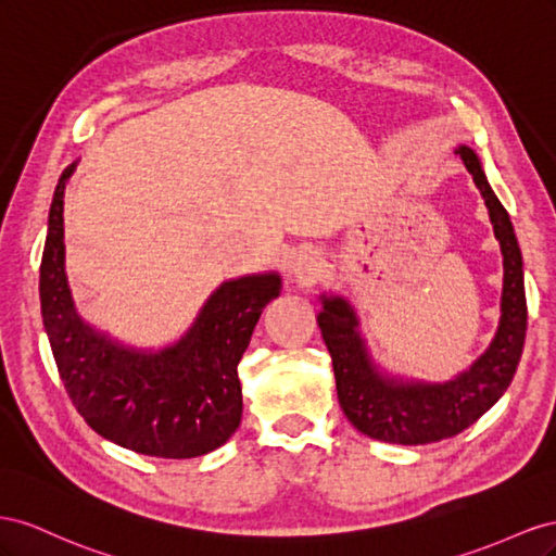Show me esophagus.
<instances>
[{
    "label": "esophagus",
    "mask_w": 556,
    "mask_h": 556,
    "mask_svg": "<svg viewBox=\"0 0 556 556\" xmlns=\"http://www.w3.org/2000/svg\"><path fill=\"white\" fill-rule=\"evenodd\" d=\"M283 267H287L289 275H293L298 281H312L316 277V267H319V263H316L314 251L293 249L287 261H283Z\"/></svg>",
    "instance_id": "obj_1"
}]
</instances>
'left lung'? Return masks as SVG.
I'll use <instances>...</instances> for the list:
<instances>
[{
  "mask_svg": "<svg viewBox=\"0 0 556 556\" xmlns=\"http://www.w3.org/2000/svg\"><path fill=\"white\" fill-rule=\"evenodd\" d=\"M489 210L503 253V298L496 338L472 366L445 384L384 377L368 356L354 307L340 295H321L319 321L336 370L340 407L363 435L393 445H428L454 438L478 421L510 387L527 338V295L521 251L505 207L491 190L480 157L458 147Z\"/></svg>",
  "mask_w": 556,
  "mask_h": 556,
  "instance_id": "left-lung-1",
  "label": "left lung"
}]
</instances>
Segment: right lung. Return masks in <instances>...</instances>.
<instances>
[{
	"label": "right lung",
	"instance_id": "right-lung-1",
	"mask_svg": "<svg viewBox=\"0 0 556 556\" xmlns=\"http://www.w3.org/2000/svg\"><path fill=\"white\" fill-rule=\"evenodd\" d=\"M55 186L39 298L62 384L94 433L137 454L202 456L237 431L242 387L237 377L263 307L281 291L275 273L224 281L186 336L161 352L123 346L88 326L74 309L65 275V186Z\"/></svg>",
	"mask_w": 556,
	"mask_h": 556
}]
</instances>
